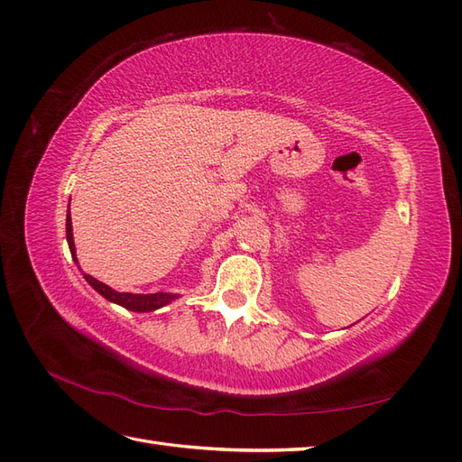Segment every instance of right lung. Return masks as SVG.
<instances>
[{
  "mask_svg": "<svg viewBox=\"0 0 462 462\" xmlns=\"http://www.w3.org/2000/svg\"><path fill=\"white\" fill-rule=\"evenodd\" d=\"M67 244H69V250H71V256L77 262V254H75V242H73V226H71V214L67 210ZM85 280L89 282V286H93V290H97L101 293L105 300H109L113 303H119L125 310H131V311H154L166 303H171L172 300H176L179 296L176 293H129V291H115L113 288L106 286V283L95 280L89 273H83Z\"/></svg>",
  "mask_w": 462,
  "mask_h": 462,
  "instance_id": "right-lung-1",
  "label": "right lung"
}]
</instances>
